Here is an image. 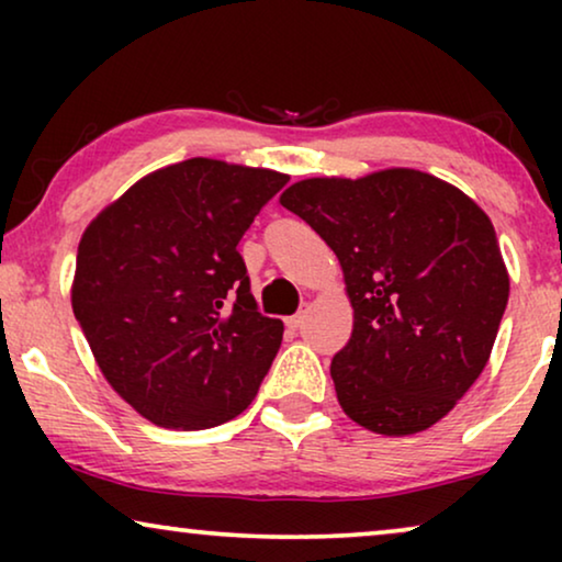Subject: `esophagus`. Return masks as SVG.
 Instances as JSON below:
<instances>
[{"label":"esophagus","instance_id":"34e87169","mask_svg":"<svg viewBox=\"0 0 562 562\" xmlns=\"http://www.w3.org/2000/svg\"><path fill=\"white\" fill-rule=\"evenodd\" d=\"M304 319H306V310H302V312H296L294 317H289L286 319V327H291V329H299L304 325Z\"/></svg>","mask_w":562,"mask_h":562}]
</instances>
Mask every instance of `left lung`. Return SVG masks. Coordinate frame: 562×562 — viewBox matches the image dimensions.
<instances>
[{"mask_svg":"<svg viewBox=\"0 0 562 562\" xmlns=\"http://www.w3.org/2000/svg\"><path fill=\"white\" fill-rule=\"evenodd\" d=\"M281 204L340 260L352 335L329 373L342 412L375 435L432 427L486 368L509 302L488 214L414 168L304 179Z\"/></svg>","mask_w":562,"mask_h":562,"instance_id":"1","label":"left lung"}]
</instances>
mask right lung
I'll use <instances>...</instances> for the list:
<instances>
[{"label": "right lung", "instance_id": "obj_1", "mask_svg": "<svg viewBox=\"0 0 562 562\" xmlns=\"http://www.w3.org/2000/svg\"><path fill=\"white\" fill-rule=\"evenodd\" d=\"M289 176L189 158L83 229L71 306L110 386L153 425L210 429L256 398L281 348L237 243Z\"/></svg>", "mask_w": 562, "mask_h": 562}]
</instances>
